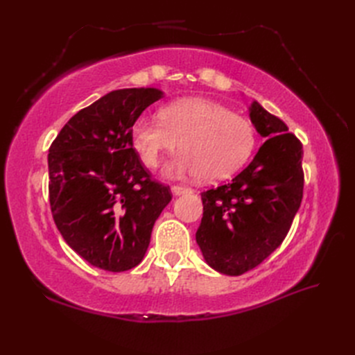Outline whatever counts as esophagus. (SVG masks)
Wrapping results in <instances>:
<instances>
[{"label":"esophagus","instance_id":"esophagus-1","mask_svg":"<svg viewBox=\"0 0 355 355\" xmlns=\"http://www.w3.org/2000/svg\"><path fill=\"white\" fill-rule=\"evenodd\" d=\"M171 192L175 196H180V194H187V192H191L189 187H184V185H173L171 187Z\"/></svg>","mask_w":355,"mask_h":355}]
</instances>
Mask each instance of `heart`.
<instances>
[{
	"label": "heart",
	"mask_w": 355,
	"mask_h": 355,
	"mask_svg": "<svg viewBox=\"0 0 355 355\" xmlns=\"http://www.w3.org/2000/svg\"><path fill=\"white\" fill-rule=\"evenodd\" d=\"M159 118L136 120L132 142L148 167L173 154L180 142L182 153L166 168L173 178L225 179L245 163L254 148L252 123L218 102L185 98L166 105Z\"/></svg>",
	"instance_id": "heart-1"
}]
</instances>
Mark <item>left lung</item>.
Listing matches in <instances>:
<instances>
[{"label": "left lung", "mask_w": 355, "mask_h": 355, "mask_svg": "<svg viewBox=\"0 0 355 355\" xmlns=\"http://www.w3.org/2000/svg\"><path fill=\"white\" fill-rule=\"evenodd\" d=\"M250 120L266 141L232 180L201 192L196 234L206 262L220 274L241 275L283 243L304 196V149L280 118L256 101Z\"/></svg>", "instance_id": "left-lung-1"}]
</instances>
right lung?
<instances>
[{
    "label": "right lung",
    "instance_id": "add662e5",
    "mask_svg": "<svg viewBox=\"0 0 355 355\" xmlns=\"http://www.w3.org/2000/svg\"><path fill=\"white\" fill-rule=\"evenodd\" d=\"M158 89L114 90L75 114L49 149V197L63 240L90 265L121 272L142 262L171 200L132 142Z\"/></svg>",
    "mask_w": 355,
    "mask_h": 355
}]
</instances>
